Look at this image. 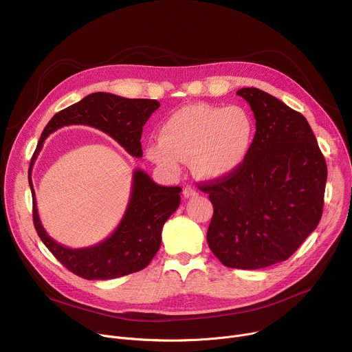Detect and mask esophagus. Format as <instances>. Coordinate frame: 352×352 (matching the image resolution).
I'll return each mask as SVG.
<instances>
[{"label": "esophagus", "mask_w": 352, "mask_h": 352, "mask_svg": "<svg viewBox=\"0 0 352 352\" xmlns=\"http://www.w3.org/2000/svg\"><path fill=\"white\" fill-rule=\"evenodd\" d=\"M184 197L185 199H189V197H193V196H196L197 195V192H196V189L195 188H192V186H186L185 189H184Z\"/></svg>", "instance_id": "esophagus-1"}]
</instances>
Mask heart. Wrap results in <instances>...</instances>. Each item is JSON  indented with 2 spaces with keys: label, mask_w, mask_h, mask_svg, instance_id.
Listing matches in <instances>:
<instances>
[{
  "label": "heart",
  "mask_w": 352,
  "mask_h": 352,
  "mask_svg": "<svg viewBox=\"0 0 352 352\" xmlns=\"http://www.w3.org/2000/svg\"><path fill=\"white\" fill-rule=\"evenodd\" d=\"M255 139V122L246 110L190 104L177 110L163 125L162 139L147 148L157 166L177 173L192 160L193 171L205 179L234 174L246 160Z\"/></svg>",
  "instance_id": "heart-1"
}]
</instances>
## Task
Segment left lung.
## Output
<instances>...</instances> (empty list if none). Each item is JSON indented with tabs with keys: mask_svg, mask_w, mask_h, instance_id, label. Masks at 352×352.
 <instances>
[{
	"mask_svg": "<svg viewBox=\"0 0 352 352\" xmlns=\"http://www.w3.org/2000/svg\"><path fill=\"white\" fill-rule=\"evenodd\" d=\"M256 120L245 163L216 184L208 243L227 267L255 270L287 261L318 227L327 166L307 118L256 87L236 91Z\"/></svg>",
	"mask_w": 352,
	"mask_h": 352,
	"instance_id": "obj_1",
	"label": "left lung"
}]
</instances>
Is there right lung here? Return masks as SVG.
<instances>
[{"instance_id":"1","label":"right lung","mask_w":352,"mask_h":352,"mask_svg":"<svg viewBox=\"0 0 352 352\" xmlns=\"http://www.w3.org/2000/svg\"><path fill=\"white\" fill-rule=\"evenodd\" d=\"M160 103L150 98H126L97 91L57 113L44 128L29 168V186L33 199L34 228L58 262L86 280H111L144 269L162 245V231L181 202L179 186L156 184L140 168L132 175L129 202L125 213L104 241L87 248L72 249L54 241L44 230L36 204L32 168L44 140L54 131L68 125H89L111 136L132 157H142L143 125Z\"/></svg>"}]
</instances>
